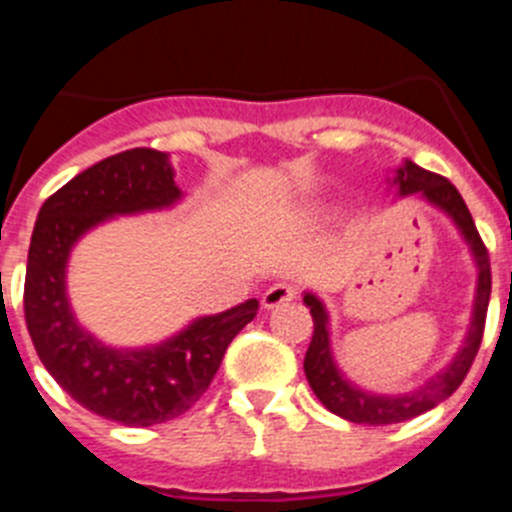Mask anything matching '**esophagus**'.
<instances>
[{
	"instance_id": "esophagus-1",
	"label": "esophagus",
	"mask_w": 512,
	"mask_h": 512,
	"mask_svg": "<svg viewBox=\"0 0 512 512\" xmlns=\"http://www.w3.org/2000/svg\"><path fill=\"white\" fill-rule=\"evenodd\" d=\"M295 297H297V289L292 287V284H274V287H269L264 292L261 305H264V310H274V307H282L287 305V302H292Z\"/></svg>"
}]
</instances>
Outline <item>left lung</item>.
Wrapping results in <instances>:
<instances>
[{
	"mask_svg": "<svg viewBox=\"0 0 512 512\" xmlns=\"http://www.w3.org/2000/svg\"><path fill=\"white\" fill-rule=\"evenodd\" d=\"M390 182L392 187H397L400 197L415 194V197L425 200L436 210H441L456 225L464 243L469 246L474 266H477V289H474V305L467 336H464V343L459 346L454 359L443 366L441 372L433 374L428 382H423L410 392H397V395H379V392L361 390L359 384H354L341 372V366L336 364V356H333V346H330L328 310H325L323 300L315 292H305L302 300L310 307L312 328H315L312 330L310 348H307L305 354L307 382H310L312 392L318 395V400L323 402L330 413L341 415V418L351 420V423L364 425H390L418 418V415L441 405L446 397L454 395L456 387L467 377L469 366H472L474 356L479 351V343H482L492 289L490 256H487V248L482 238H479L477 225H474L472 215H469L467 205H464L454 184L449 179H443V176L433 174V171L420 169L413 161H405L395 171Z\"/></svg>",
	"mask_w": 512,
	"mask_h": 512,
	"instance_id": "left-lung-1",
	"label": "left lung"
}]
</instances>
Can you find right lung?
Instances as JSON below:
<instances>
[{
    "mask_svg": "<svg viewBox=\"0 0 512 512\" xmlns=\"http://www.w3.org/2000/svg\"><path fill=\"white\" fill-rule=\"evenodd\" d=\"M182 197L169 153L133 148L89 166L48 197L30 238L25 323L35 351L79 405L122 425L146 428L187 413L259 310V300H246L140 348L107 346L76 320L66 292L76 243L112 217L169 210Z\"/></svg>",
    "mask_w": 512,
    "mask_h": 512,
    "instance_id": "right-lung-1",
    "label": "right lung"
}]
</instances>
